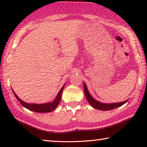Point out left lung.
Here are the masks:
<instances>
[{"label": "left lung", "mask_w": 147, "mask_h": 147, "mask_svg": "<svg viewBox=\"0 0 147 147\" xmlns=\"http://www.w3.org/2000/svg\"><path fill=\"white\" fill-rule=\"evenodd\" d=\"M84 92H85V96L87 99V100L89 102V103L91 105L94 107V109H96L98 110H103V111H105V110H112L113 109H115V108H117L119 107H121L123 105L124 103H125L127 101L129 100V99L125 100L124 101H122V102L119 103H104L102 102H100V101H97L89 93V92L87 88V86L85 82H84Z\"/></svg>", "instance_id": "8db88e82"}]
</instances>
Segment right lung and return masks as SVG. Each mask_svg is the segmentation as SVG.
Wrapping results in <instances>:
<instances>
[{
  "label": "right lung",
  "mask_w": 147,
  "mask_h": 147,
  "mask_svg": "<svg viewBox=\"0 0 147 147\" xmlns=\"http://www.w3.org/2000/svg\"><path fill=\"white\" fill-rule=\"evenodd\" d=\"M65 84L63 86L61 89L59 90L58 92V94H57L56 97L55 98V100H54L52 102H48V103H42V104H40V103H26L25 101L21 100V99L18 96L17 94L15 93L14 91L13 90L14 94L15 96V97L16 98L18 101L21 103V105L24 107H25L26 109H27L31 111L35 112H38V113H46V112H51L53 110H55L56 108L58 106V105L60 102L61 100V93L63 91V89Z\"/></svg>",
  "instance_id": "1"
}]
</instances>
